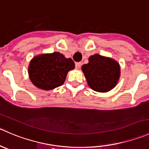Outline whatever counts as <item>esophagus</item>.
I'll use <instances>...</instances> for the list:
<instances>
[{
    "label": "esophagus",
    "instance_id": "esophagus-1",
    "mask_svg": "<svg viewBox=\"0 0 149 149\" xmlns=\"http://www.w3.org/2000/svg\"><path fill=\"white\" fill-rule=\"evenodd\" d=\"M75 65H76V69H80L81 64V63H76V64H75Z\"/></svg>",
    "mask_w": 149,
    "mask_h": 149
}]
</instances>
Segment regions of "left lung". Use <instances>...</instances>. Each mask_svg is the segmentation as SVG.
<instances>
[{
    "label": "left lung",
    "instance_id": "obj_1",
    "mask_svg": "<svg viewBox=\"0 0 149 149\" xmlns=\"http://www.w3.org/2000/svg\"><path fill=\"white\" fill-rule=\"evenodd\" d=\"M81 70L89 87L99 92L114 88L120 77L118 62L97 54L89 57V63L83 65Z\"/></svg>",
    "mask_w": 149,
    "mask_h": 149
}]
</instances>
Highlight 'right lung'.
Listing matches in <instances>:
<instances>
[{"instance_id":"add662e5","label":"right lung","mask_w":149,"mask_h":149,"mask_svg":"<svg viewBox=\"0 0 149 149\" xmlns=\"http://www.w3.org/2000/svg\"><path fill=\"white\" fill-rule=\"evenodd\" d=\"M75 64L59 52L36 56L30 62L29 77L32 83L44 90H51L64 84L69 70Z\"/></svg>"}]
</instances>
